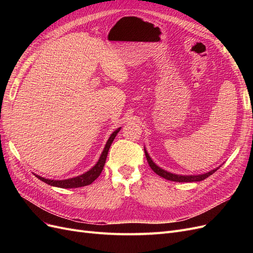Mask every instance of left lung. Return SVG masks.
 I'll use <instances>...</instances> for the list:
<instances>
[{
    "instance_id": "left-lung-1",
    "label": "left lung",
    "mask_w": 253,
    "mask_h": 253,
    "mask_svg": "<svg viewBox=\"0 0 253 253\" xmlns=\"http://www.w3.org/2000/svg\"><path fill=\"white\" fill-rule=\"evenodd\" d=\"M144 153H145V157H147L148 159V163L151 167V169L154 171L157 175L162 176L163 178L165 179H168V180H171V181H177V182H192V181H201V180H204L206 179L207 177H209L210 175H212L214 172H216L218 170V168H216V169H214L208 173H205V174H201V175H176V174H172V173H169L167 172L163 169H160V168L158 166H156L154 163H153V160L151 159V157L149 156L148 152L145 151L144 149Z\"/></svg>"
}]
</instances>
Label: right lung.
<instances>
[{"label": "right lung", "mask_w": 253, "mask_h": 253, "mask_svg": "<svg viewBox=\"0 0 253 253\" xmlns=\"http://www.w3.org/2000/svg\"><path fill=\"white\" fill-rule=\"evenodd\" d=\"M120 131V127L117 128L116 131H115L111 137L109 138L108 142L105 144V148L102 152V154L99 158L98 163L96 164V166L94 168H91L89 171H87L86 173H84L80 176H77V177H74V178H70V179H64V180H51V179H46L44 177H41L39 175H36L37 178H39L40 180L44 181L45 183H48L50 186L53 187H58V188H64V189H68V188H79V187H84V186H87L90 185L91 182H93L99 175L101 174L102 170H103V167L105 164V160H106V156H108V152L110 150V147L112 142L114 141L115 137H116L117 133Z\"/></svg>", "instance_id": "1"}]
</instances>
